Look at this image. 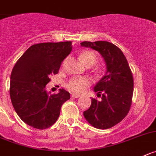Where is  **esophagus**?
<instances>
[{
    "instance_id": "obj_1",
    "label": "esophagus",
    "mask_w": 156,
    "mask_h": 156,
    "mask_svg": "<svg viewBox=\"0 0 156 156\" xmlns=\"http://www.w3.org/2000/svg\"><path fill=\"white\" fill-rule=\"evenodd\" d=\"M72 98H80V96H79V95H76V94H73V95H72Z\"/></svg>"
}]
</instances>
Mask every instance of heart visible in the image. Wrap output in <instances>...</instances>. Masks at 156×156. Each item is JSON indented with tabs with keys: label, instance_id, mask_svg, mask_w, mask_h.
Instances as JSON below:
<instances>
[{
	"label": "heart",
	"instance_id": "1",
	"mask_svg": "<svg viewBox=\"0 0 156 156\" xmlns=\"http://www.w3.org/2000/svg\"><path fill=\"white\" fill-rule=\"evenodd\" d=\"M81 60L87 66L94 65L98 60V56L92 50H83L80 53ZM92 83L90 78L87 76H74L66 83L67 89L76 94H81Z\"/></svg>",
	"mask_w": 156,
	"mask_h": 156
}]
</instances>
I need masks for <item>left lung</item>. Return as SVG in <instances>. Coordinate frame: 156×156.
<instances>
[{
  "label": "left lung",
  "mask_w": 156,
  "mask_h": 156,
  "mask_svg": "<svg viewBox=\"0 0 156 156\" xmlns=\"http://www.w3.org/2000/svg\"><path fill=\"white\" fill-rule=\"evenodd\" d=\"M81 46L90 47L100 52L107 65V72L94 87L98 97L92 98L84 118L94 128L108 129L121 122L129 112L132 103L134 79L126 57L121 49L109 42H83Z\"/></svg>",
  "instance_id": "1"
}]
</instances>
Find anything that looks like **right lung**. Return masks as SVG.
I'll list each match as a JSON object with an SVG mask.
<instances>
[{
    "instance_id": "add662e5",
    "label": "right lung",
    "mask_w": 156,
    "mask_h": 156,
    "mask_svg": "<svg viewBox=\"0 0 156 156\" xmlns=\"http://www.w3.org/2000/svg\"><path fill=\"white\" fill-rule=\"evenodd\" d=\"M72 48V42L35 44L15 63L10 80V97L19 118L29 126L40 130L51 127L59 117L62 104L70 99L69 93L64 89L49 94L45 87L50 76L58 73Z\"/></svg>"
}]
</instances>
